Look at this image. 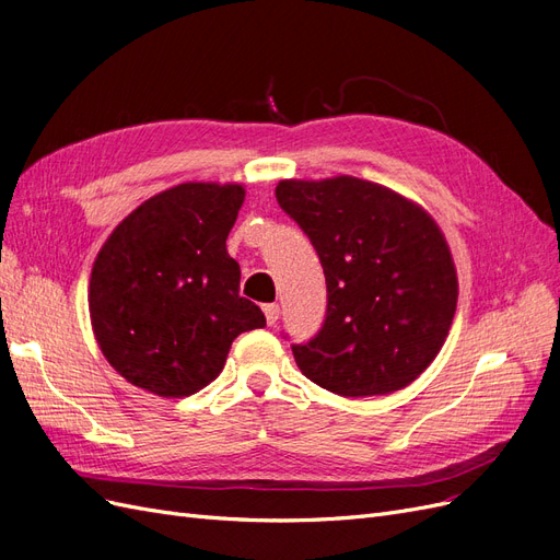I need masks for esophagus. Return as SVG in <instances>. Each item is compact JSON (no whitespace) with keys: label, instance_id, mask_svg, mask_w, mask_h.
I'll list each match as a JSON object with an SVG mask.
<instances>
[{"label":"esophagus","instance_id":"1","mask_svg":"<svg viewBox=\"0 0 560 560\" xmlns=\"http://www.w3.org/2000/svg\"><path fill=\"white\" fill-rule=\"evenodd\" d=\"M264 315H266L268 325L273 327L276 322H278V317H280V306H278V303H266V306H264Z\"/></svg>","mask_w":560,"mask_h":560}]
</instances>
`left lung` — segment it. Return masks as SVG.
<instances>
[{"mask_svg":"<svg viewBox=\"0 0 560 560\" xmlns=\"http://www.w3.org/2000/svg\"><path fill=\"white\" fill-rule=\"evenodd\" d=\"M276 198L313 243L327 317L292 343L303 376L341 397L413 383L442 350L457 303L451 249L416 202L358 177L284 179Z\"/></svg>","mask_w":560,"mask_h":560,"instance_id":"8db88e82","label":"left lung"}]
</instances>
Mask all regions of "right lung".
Listing matches in <instances>:
<instances>
[{
  "instance_id": "obj_1",
  "label": "right lung",
  "mask_w": 560,
  "mask_h": 560,
  "mask_svg": "<svg viewBox=\"0 0 560 560\" xmlns=\"http://www.w3.org/2000/svg\"><path fill=\"white\" fill-rule=\"evenodd\" d=\"M243 200L241 184L173 186L132 210L100 249L91 322L128 383L189 397L219 376L235 336L266 325L241 296V266L226 252Z\"/></svg>"
}]
</instances>
